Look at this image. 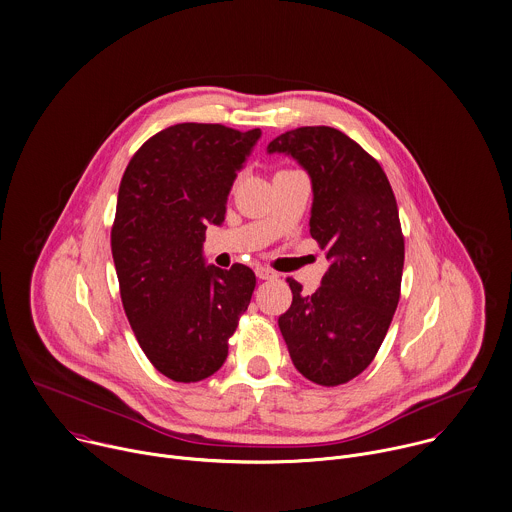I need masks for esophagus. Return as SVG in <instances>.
<instances>
[{"mask_svg": "<svg viewBox=\"0 0 512 512\" xmlns=\"http://www.w3.org/2000/svg\"><path fill=\"white\" fill-rule=\"evenodd\" d=\"M256 276H258L260 280H272V278H276L278 274H276L274 270L266 268V266H258V268H256Z\"/></svg>", "mask_w": 512, "mask_h": 512, "instance_id": "obj_1", "label": "esophagus"}]
</instances>
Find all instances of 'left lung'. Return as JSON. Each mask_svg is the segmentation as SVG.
Instances as JSON below:
<instances>
[{"label":"left lung","instance_id":"obj_1","mask_svg":"<svg viewBox=\"0 0 512 512\" xmlns=\"http://www.w3.org/2000/svg\"><path fill=\"white\" fill-rule=\"evenodd\" d=\"M312 180L310 236L330 262L320 288L278 318L296 370L320 386L356 378L374 360L400 300L404 236L390 182L352 138L328 126L290 130L268 144Z\"/></svg>","mask_w":512,"mask_h":512}]
</instances>
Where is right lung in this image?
<instances>
[{
  "instance_id": "add662e5",
  "label": "right lung",
  "mask_w": 512,
  "mask_h": 512,
  "mask_svg": "<svg viewBox=\"0 0 512 512\" xmlns=\"http://www.w3.org/2000/svg\"><path fill=\"white\" fill-rule=\"evenodd\" d=\"M260 130L176 124L132 156L118 192L112 256L120 296L148 360L174 382L212 376L248 310L256 276L206 266V226L220 224Z\"/></svg>"
}]
</instances>
